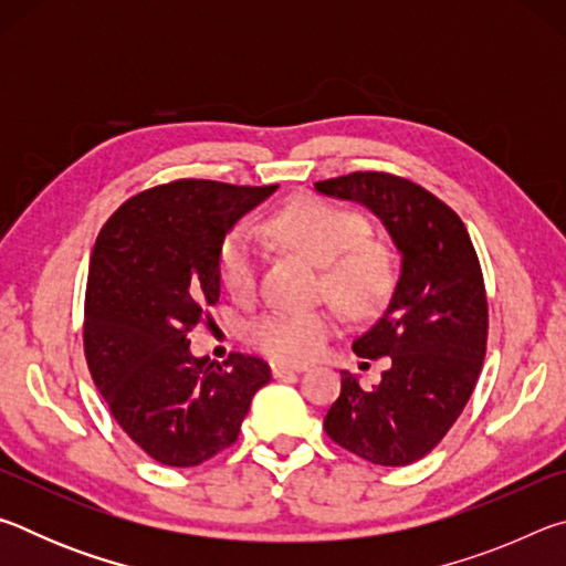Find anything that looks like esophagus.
<instances>
[{
    "mask_svg": "<svg viewBox=\"0 0 566 566\" xmlns=\"http://www.w3.org/2000/svg\"><path fill=\"white\" fill-rule=\"evenodd\" d=\"M272 377H284V375H300L306 367L304 364H286V361H272Z\"/></svg>",
    "mask_w": 566,
    "mask_h": 566,
    "instance_id": "1",
    "label": "esophagus"
}]
</instances>
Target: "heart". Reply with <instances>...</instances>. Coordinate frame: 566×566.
Here are the masks:
<instances>
[{"label":"heart","mask_w":566,"mask_h":566,"mask_svg":"<svg viewBox=\"0 0 566 566\" xmlns=\"http://www.w3.org/2000/svg\"><path fill=\"white\" fill-rule=\"evenodd\" d=\"M276 242L304 260L324 266V290L349 314H369L385 300L391 272L385 252L367 242V222L314 197H300L282 207L270 224ZM260 252L252 234L237 232L219 249V280L229 294L242 300L256 286ZM337 329L332 312H270L249 327L254 347L276 359L304 361L319 354L322 344Z\"/></svg>","instance_id":"b5f03b06"}]
</instances>
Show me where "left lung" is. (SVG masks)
Masks as SVG:
<instances>
[{"instance_id": "obj_1", "label": "left lung", "mask_w": 566, "mask_h": 566, "mask_svg": "<svg viewBox=\"0 0 566 566\" xmlns=\"http://www.w3.org/2000/svg\"><path fill=\"white\" fill-rule=\"evenodd\" d=\"M314 191L375 214L399 256L387 310L352 344L389 367L371 389L344 369L324 429L371 464H411L442 442L482 371L486 296L472 239L434 195L385 171L324 179Z\"/></svg>"}]
</instances>
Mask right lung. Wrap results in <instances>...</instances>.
Returning <instances> with one entry per match:
<instances>
[{"label": "right lung", "instance_id": "add662e5", "mask_svg": "<svg viewBox=\"0 0 566 566\" xmlns=\"http://www.w3.org/2000/svg\"><path fill=\"white\" fill-rule=\"evenodd\" d=\"M276 191L179 179L124 202L94 244L84 354L114 419L167 467H197L237 442L272 379L260 357L222 364L189 352L187 332L219 300V249Z\"/></svg>", "mask_w": 566, "mask_h": 566}]
</instances>
